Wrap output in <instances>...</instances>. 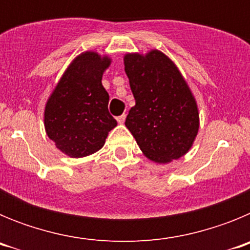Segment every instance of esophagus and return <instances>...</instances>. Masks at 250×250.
Listing matches in <instances>:
<instances>
[{
  "label": "esophagus",
  "mask_w": 250,
  "mask_h": 250,
  "mask_svg": "<svg viewBox=\"0 0 250 250\" xmlns=\"http://www.w3.org/2000/svg\"><path fill=\"white\" fill-rule=\"evenodd\" d=\"M125 118H126V116H125V114H123V115H120V116H118V118H116V120H118L119 124H124Z\"/></svg>",
  "instance_id": "1"
}]
</instances>
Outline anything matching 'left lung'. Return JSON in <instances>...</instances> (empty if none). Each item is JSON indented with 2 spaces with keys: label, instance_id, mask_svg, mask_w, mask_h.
<instances>
[{
  "label": "left lung",
  "instance_id": "obj_1",
  "mask_svg": "<svg viewBox=\"0 0 250 250\" xmlns=\"http://www.w3.org/2000/svg\"><path fill=\"white\" fill-rule=\"evenodd\" d=\"M135 98L125 125L149 160L167 164L193 146L199 131L198 104L178 66L160 50L124 55Z\"/></svg>",
  "mask_w": 250,
  "mask_h": 250
}]
</instances>
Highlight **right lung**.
I'll return each instance as SVG.
<instances>
[{
  "mask_svg": "<svg viewBox=\"0 0 250 250\" xmlns=\"http://www.w3.org/2000/svg\"><path fill=\"white\" fill-rule=\"evenodd\" d=\"M110 65L109 55L91 50L81 52L63 71L46 101V135L70 158H85L99 151L118 125L107 110L109 94L101 83Z\"/></svg>",
  "mask_w": 250,
  "mask_h": 250,
  "instance_id": "add662e5",
  "label": "right lung"
}]
</instances>
